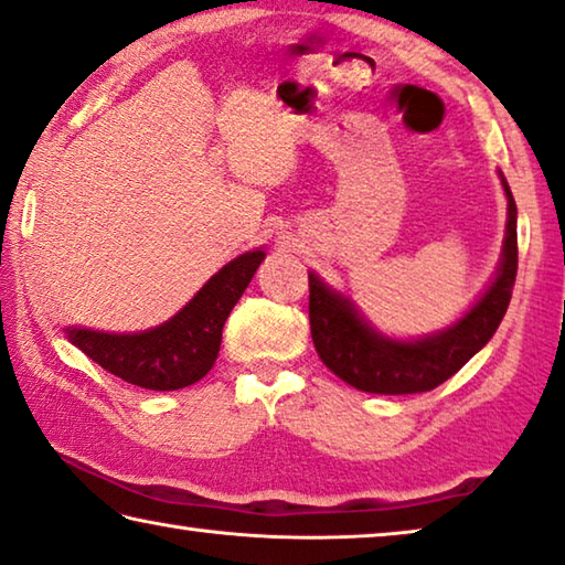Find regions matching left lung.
<instances>
[{
  "label": "left lung",
  "mask_w": 565,
  "mask_h": 565,
  "mask_svg": "<svg viewBox=\"0 0 565 565\" xmlns=\"http://www.w3.org/2000/svg\"><path fill=\"white\" fill-rule=\"evenodd\" d=\"M508 221L503 250L486 291L460 319L425 337L397 339L374 329L356 303L309 271V321L315 347L331 372L372 395L429 392L462 370L503 321L518 271V209L505 175L500 173Z\"/></svg>",
  "instance_id": "left-lung-1"
}]
</instances>
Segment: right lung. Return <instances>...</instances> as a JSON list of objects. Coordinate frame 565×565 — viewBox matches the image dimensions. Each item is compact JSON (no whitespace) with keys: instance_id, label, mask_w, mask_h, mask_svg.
<instances>
[{"instance_id":"right-lung-1","label":"right lung","mask_w":565,"mask_h":565,"mask_svg":"<svg viewBox=\"0 0 565 565\" xmlns=\"http://www.w3.org/2000/svg\"><path fill=\"white\" fill-rule=\"evenodd\" d=\"M264 258V248L236 256L178 315L158 327L122 334L65 327V337L103 370L136 387L158 392L191 387L216 364L223 324Z\"/></svg>"}]
</instances>
